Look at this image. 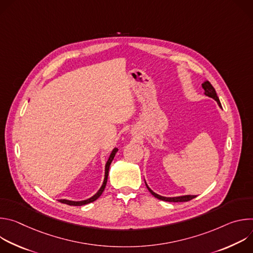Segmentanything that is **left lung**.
Instances as JSON below:
<instances>
[{
	"label": "left lung",
	"instance_id": "8db88e82",
	"mask_svg": "<svg viewBox=\"0 0 253 253\" xmlns=\"http://www.w3.org/2000/svg\"><path fill=\"white\" fill-rule=\"evenodd\" d=\"M202 88L204 89V91H205L204 94H205L206 96H208V97H210V98H213L215 101H217L218 105L221 107L219 98H218L217 94H216L215 89L213 88V86H212L208 81H206V82H204V83L202 84ZM145 183H146V182H145ZM146 186H147L148 190L150 191V193H151L154 197H156V198H158V199H160V200H163V201H168V202H186V201H189V200H191V199H193V198L196 197L195 195H184V196H178V197H163V196H160V195L156 194L155 192H153V191L148 187L147 184H146Z\"/></svg>",
	"mask_w": 253,
	"mask_h": 253
}]
</instances>
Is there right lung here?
<instances>
[{
  "label": "right lung",
  "mask_w": 253,
  "mask_h": 253,
  "mask_svg": "<svg viewBox=\"0 0 253 253\" xmlns=\"http://www.w3.org/2000/svg\"><path fill=\"white\" fill-rule=\"evenodd\" d=\"M117 151H118V149H117V148H114V149H113V151L111 152V154H110V157H109V159H108V161H107V163H106V166H105V178H104L103 184H102L101 188L99 189V191H98V192H97V193H96L94 196H92V197H91V198H89V199L83 200V201H71V200H66V199H60L59 201H60L61 203H65V204H68V205H73V206H81V205H85V204L91 203V202L95 201L96 199H98V198L101 196V194L103 193V191H104V189H105V187H106L107 179H108V173H109V167H110V164H111L112 160L114 159V157H115V154L117 153Z\"/></svg>",
  "instance_id": "1"
}]
</instances>
